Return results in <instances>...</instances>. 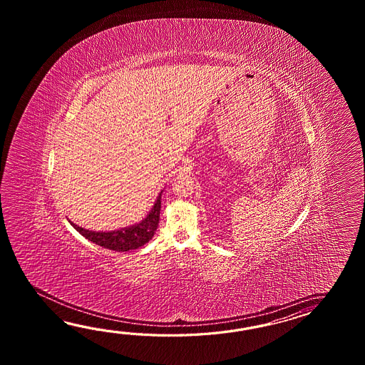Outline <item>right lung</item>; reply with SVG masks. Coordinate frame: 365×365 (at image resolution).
I'll return each mask as SVG.
<instances>
[{
    "mask_svg": "<svg viewBox=\"0 0 365 365\" xmlns=\"http://www.w3.org/2000/svg\"><path fill=\"white\" fill-rule=\"evenodd\" d=\"M162 193L163 192H160L158 195L155 203L153 209L150 210L148 217L140 220L137 225L125 227L116 231H109V232H96V231L85 230L69 220L70 225H73L82 236H85L86 239L93 241L96 245H101L103 248L116 250V252H128L132 249L140 248L153 239L159 225Z\"/></svg>",
    "mask_w": 365,
    "mask_h": 365,
    "instance_id": "right-lung-1",
    "label": "right lung"
}]
</instances>
